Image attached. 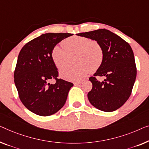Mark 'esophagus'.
Wrapping results in <instances>:
<instances>
[{"mask_svg":"<svg viewBox=\"0 0 149 149\" xmlns=\"http://www.w3.org/2000/svg\"><path fill=\"white\" fill-rule=\"evenodd\" d=\"M82 83H83V81H77V82H74V85H80V84H81Z\"/></svg>","mask_w":149,"mask_h":149,"instance_id":"obj_1","label":"esophagus"}]
</instances>
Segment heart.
<instances>
[{"instance_id": "b5f03b06", "label": "heart", "mask_w": 149, "mask_h": 149, "mask_svg": "<svg viewBox=\"0 0 149 149\" xmlns=\"http://www.w3.org/2000/svg\"><path fill=\"white\" fill-rule=\"evenodd\" d=\"M76 54L74 66H67L60 70V75L66 79L79 81L100 67L104 57V52L96 40L83 36H72L56 45L52 51V58L58 68L68 62L70 55Z\"/></svg>"}]
</instances>
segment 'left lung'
<instances>
[{"instance_id": "left-lung-1", "label": "left lung", "mask_w": 149, "mask_h": 149, "mask_svg": "<svg viewBox=\"0 0 149 149\" xmlns=\"http://www.w3.org/2000/svg\"><path fill=\"white\" fill-rule=\"evenodd\" d=\"M83 36L100 43L104 52L103 62L91 77L92 89L88 93L91 105L103 111H115L130 97L136 77L134 53L128 42L105 29L80 33ZM97 76H105L100 82Z\"/></svg>"}]
</instances>
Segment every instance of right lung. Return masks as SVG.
<instances>
[{"mask_svg":"<svg viewBox=\"0 0 149 149\" xmlns=\"http://www.w3.org/2000/svg\"><path fill=\"white\" fill-rule=\"evenodd\" d=\"M68 33L42 34L21 49L14 71V82L25 107L41 116L56 113L65 103L73 84L58 79V71L52 58L54 47L72 36ZM55 79V83L49 82Z\"/></svg>","mask_w":149,"mask_h":149,"instance_id":"right-lung-1","label":"right lung"}]
</instances>
